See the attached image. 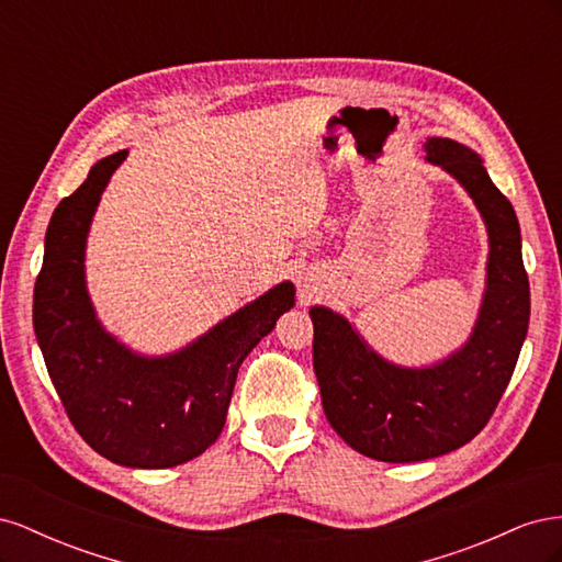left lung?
Here are the masks:
<instances>
[{
  "instance_id": "left-lung-1",
  "label": "left lung",
  "mask_w": 562,
  "mask_h": 562,
  "mask_svg": "<svg viewBox=\"0 0 562 562\" xmlns=\"http://www.w3.org/2000/svg\"><path fill=\"white\" fill-rule=\"evenodd\" d=\"M424 151L464 187L487 227L485 293L464 347L434 366L405 368L382 359L345 316L310 310L323 413L347 446L391 464L448 454L481 434L514 375L530 321L512 201L467 145L429 138Z\"/></svg>"
}]
</instances>
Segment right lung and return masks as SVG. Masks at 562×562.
I'll list each match as a JSON object with an SVG mask.
<instances>
[{
    "label": "right lung",
    "mask_w": 562,
    "mask_h": 562,
    "mask_svg": "<svg viewBox=\"0 0 562 562\" xmlns=\"http://www.w3.org/2000/svg\"><path fill=\"white\" fill-rule=\"evenodd\" d=\"M126 155L100 159L50 215L32 323L77 434L114 464L168 469L215 443L239 366L293 307L295 285H274L173 353L143 356L119 342L95 316L83 258L100 194Z\"/></svg>",
    "instance_id": "obj_1"
}]
</instances>
